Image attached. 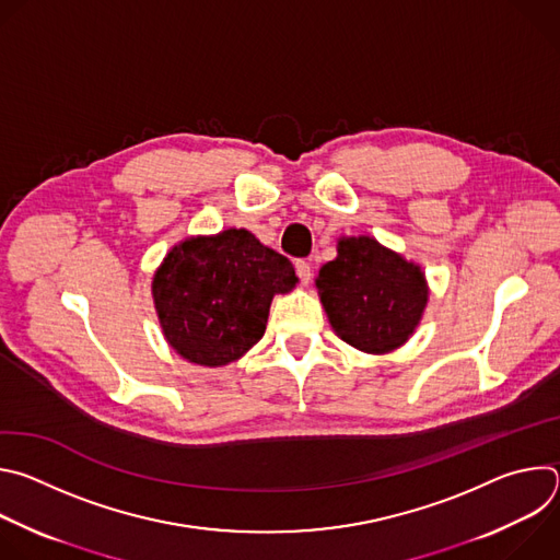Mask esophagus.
<instances>
[{"label":"esophagus","mask_w":560,"mask_h":560,"mask_svg":"<svg viewBox=\"0 0 560 560\" xmlns=\"http://www.w3.org/2000/svg\"><path fill=\"white\" fill-rule=\"evenodd\" d=\"M294 268H296V277H299V281H301L303 285H307V283H310V279H312V268H310V264H307L305 259H299V261L294 264Z\"/></svg>","instance_id":"1"}]
</instances>
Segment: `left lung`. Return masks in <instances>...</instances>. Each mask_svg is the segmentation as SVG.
I'll return each mask as SVG.
<instances>
[{
    "instance_id": "1",
    "label": "left lung",
    "mask_w": 560,
    "mask_h": 560,
    "mask_svg": "<svg viewBox=\"0 0 560 560\" xmlns=\"http://www.w3.org/2000/svg\"><path fill=\"white\" fill-rule=\"evenodd\" d=\"M316 288L335 332L372 354L406 343L428 303L421 268L372 236L341 238L337 259L318 270Z\"/></svg>"
}]
</instances>
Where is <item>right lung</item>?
Instances as JSON below:
<instances>
[{"instance_id":"right-lung-1","label":"right lung","mask_w":560,"mask_h":560,"mask_svg":"<svg viewBox=\"0 0 560 560\" xmlns=\"http://www.w3.org/2000/svg\"><path fill=\"white\" fill-rule=\"evenodd\" d=\"M296 283L292 261L248 230H225L175 246L152 281L168 343L199 365H225L266 332L270 301Z\"/></svg>"}]
</instances>
